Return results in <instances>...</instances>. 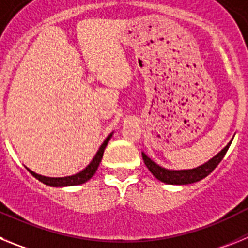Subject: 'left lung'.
Returning a JSON list of instances; mask_svg holds the SVG:
<instances>
[{
	"mask_svg": "<svg viewBox=\"0 0 248 248\" xmlns=\"http://www.w3.org/2000/svg\"><path fill=\"white\" fill-rule=\"evenodd\" d=\"M231 143L232 140L217 155H215L207 163H205L203 165H200L199 168L190 169V170H168V169H164L157 165V164H155L144 153H141V155H143V160L145 165L148 166L151 174L154 175L157 180L163 181L165 184H170V185H187V184H192L196 183V181L202 180L203 177L211 174L215 170V168L221 163V160L223 159L225 154L227 153Z\"/></svg>",
	"mask_w": 248,
	"mask_h": 248,
	"instance_id": "obj_1",
	"label": "left lung"
}]
</instances>
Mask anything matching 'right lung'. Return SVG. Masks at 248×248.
<instances>
[{"mask_svg": "<svg viewBox=\"0 0 248 248\" xmlns=\"http://www.w3.org/2000/svg\"><path fill=\"white\" fill-rule=\"evenodd\" d=\"M111 135H108V138L104 140V143L102 144V146L99 148V150L97 151V154L95 156L93 157V160L91 161L87 168L84 170H82L80 172L76 175H72V176H65V177H47V176H42V175H38L36 172L31 171L30 169H28V171L31 174L33 175L36 179H38L41 183L46 184V185H49V186H54V187H62V186H73V185H80V184H84L85 181H88L95 171H97L98 166H99V163L102 161V157H103V153H104V149L108 144V141L110 140Z\"/></svg>", "mask_w": 248, "mask_h": 248, "instance_id": "add662e5", "label": "right lung"}]
</instances>
